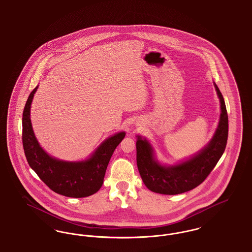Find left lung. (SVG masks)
I'll return each instance as SVG.
<instances>
[{
	"label": "left lung",
	"mask_w": 252,
	"mask_h": 252,
	"mask_svg": "<svg viewBox=\"0 0 252 252\" xmlns=\"http://www.w3.org/2000/svg\"><path fill=\"white\" fill-rule=\"evenodd\" d=\"M220 101V118L211 141L194 155L175 164H162L155 156L153 145L137 135V165L144 185L152 192L179 194L197 187L209 176L223 155L228 140L227 108L222 94L214 82Z\"/></svg>",
	"instance_id": "obj_1"
}]
</instances>
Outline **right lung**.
Here are the masks:
<instances>
[{
	"mask_svg": "<svg viewBox=\"0 0 252 252\" xmlns=\"http://www.w3.org/2000/svg\"><path fill=\"white\" fill-rule=\"evenodd\" d=\"M38 86L28 97L23 113V144L29 166L51 190L68 197L90 196L102 187L109 159L126 136L108 137L86 159L67 161L49 155L36 140L30 119L31 105Z\"/></svg>",
	"mask_w": 252,
	"mask_h": 252,
	"instance_id": "1",
	"label": "right lung"
}]
</instances>
